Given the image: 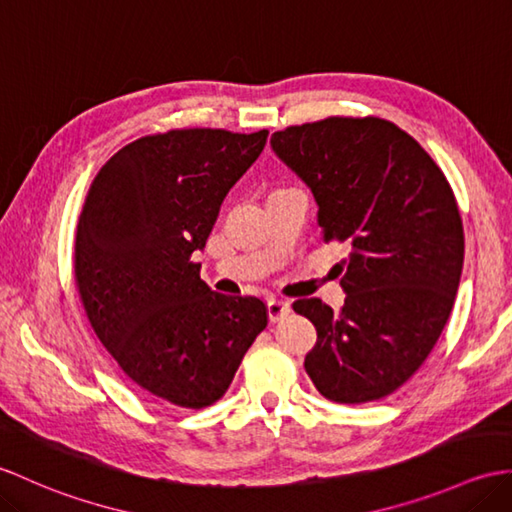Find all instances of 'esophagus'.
<instances>
[{"mask_svg": "<svg viewBox=\"0 0 512 512\" xmlns=\"http://www.w3.org/2000/svg\"><path fill=\"white\" fill-rule=\"evenodd\" d=\"M292 312V305L288 301H281V299H270L268 301V318L270 323H277L283 316H288Z\"/></svg>", "mask_w": 512, "mask_h": 512, "instance_id": "obj_1", "label": "esophagus"}]
</instances>
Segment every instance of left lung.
I'll use <instances>...</instances> for the list:
<instances>
[{
  "label": "left lung",
  "mask_w": 512,
  "mask_h": 512,
  "mask_svg": "<svg viewBox=\"0 0 512 512\" xmlns=\"http://www.w3.org/2000/svg\"><path fill=\"white\" fill-rule=\"evenodd\" d=\"M270 144L312 189L323 242L351 248L338 314L320 299L292 305L318 334L305 371L336 403L382 399L419 371L454 307L465 259L456 196L419 141L382 117L288 126Z\"/></svg>",
  "instance_id": "left-lung-1"
}]
</instances>
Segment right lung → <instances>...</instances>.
Returning <instances> with one entry per match:
<instances>
[{
  "instance_id": "add662e5",
  "label": "right lung",
  "mask_w": 512,
  "mask_h": 512,
  "mask_svg": "<svg viewBox=\"0 0 512 512\" xmlns=\"http://www.w3.org/2000/svg\"><path fill=\"white\" fill-rule=\"evenodd\" d=\"M266 139L146 135L102 165L82 205L74 272L85 314L130 382L170 406L216 403L268 325L264 301L213 292L194 261Z\"/></svg>"
}]
</instances>
